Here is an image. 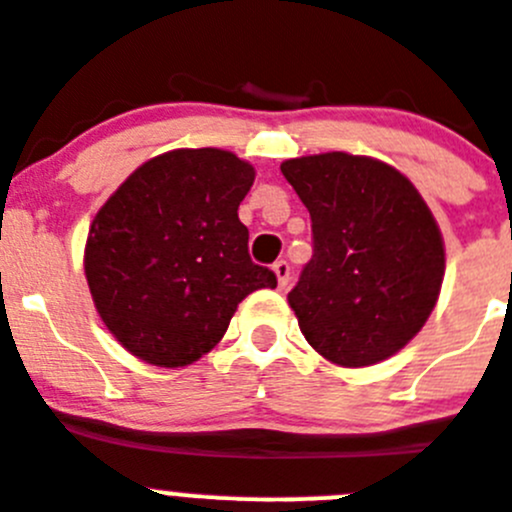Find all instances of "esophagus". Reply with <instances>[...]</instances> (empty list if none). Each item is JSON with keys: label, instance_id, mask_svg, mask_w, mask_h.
<instances>
[{"label": "esophagus", "instance_id": "1", "mask_svg": "<svg viewBox=\"0 0 512 512\" xmlns=\"http://www.w3.org/2000/svg\"><path fill=\"white\" fill-rule=\"evenodd\" d=\"M273 270H275V275H278V285H280V288H285V285H288V280H290V265L285 260H278L273 265Z\"/></svg>", "mask_w": 512, "mask_h": 512}]
</instances>
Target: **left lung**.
<instances>
[{
    "label": "left lung",
    "instance_id": "1",
    "mask_svg": "<svg viewBox=\"0 0 512 512\" xmlns=\"http://www.w3.org/2000/svg\"><path fill=\"white\" fill-rule=\"evenodd\" d=\"M311 214L313 255L288 293L306 342L344 367L411 342L444 280V242L421 193L390 165L347 153L280 165Z\"/></svg>",
    "mask_w": 512,
    "mask_h": 512
}]
</instances>
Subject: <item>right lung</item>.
<instances>
[{
    "label": "right lung",
    "mask_w": 512,
    "mask_h": 512,
    "mask_svg": "<svg viewBox=\"0 0 512 512\" xmlns=\"http://www.w3.org/2000/svg\"><path fill=\"white\" fill-rule=\"evenodd\" d=\"M255 168L216 147L147 160L109 196L86 239L96 311L147 365L183 367L211 352L252 290L275 288L255 265L237 209Z\"/></svg>",
    "instance_id": "add662e5"
}]
</instances>
